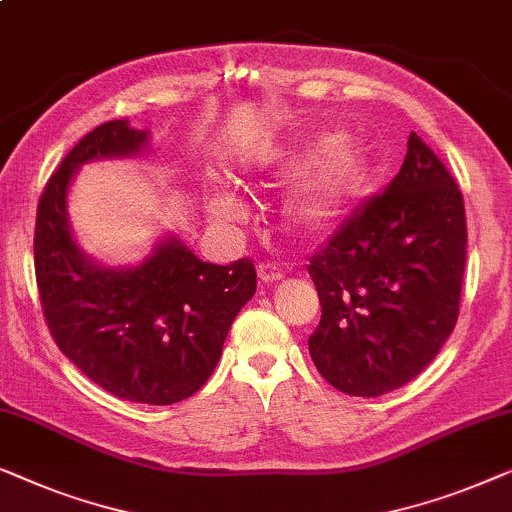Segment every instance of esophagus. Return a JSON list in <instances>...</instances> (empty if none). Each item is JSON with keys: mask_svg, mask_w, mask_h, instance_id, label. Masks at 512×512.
<instances>
[{"mask_svg": "<svg viewBox=\"0 0 512 512\" xmlns=\"http://www.w3.org/2000/svg\"><path fill=\"white\" fill-rule=\"evenodd\" d=\"M257 276H259V280H262V283H278V280L285 278V273L278 264L264 262V264H259Z\"/></svg>", "mask_w": 512, "mask_h": 512, "instance_id": "esophagus-1", "label": "esophagus"}]
</instances>
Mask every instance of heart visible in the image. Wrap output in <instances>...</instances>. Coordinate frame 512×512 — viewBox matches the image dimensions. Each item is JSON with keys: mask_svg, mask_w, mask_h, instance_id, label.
<instances>
[{"mask_svg": "<svg viewBox=\"0 0 512 512\" xmlns=\"http://www.w3.org/2000/svg\"><path fill=\"white\" fill-rule=\"evenodd\" d=\"M259 169L276 174H297L283 201V215L294 232L318 236L343 218L371 178V153L355 134L336 132L283 155H255ZM206 208L220 225H236L243 204L227 185H213Z\"/></svg>", "mask_w": 512, "mask_h": 512, "instance_id": "heart-1", "label": "heart"}]
</instances>
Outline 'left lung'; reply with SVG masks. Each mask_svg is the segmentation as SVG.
Returning <instances> with one entry per match:
<instances>
[{
  "instance_id": "8db88e82",
  "label": "left lung",
  "mask_w": 512,
  "mask_h": 512,
  "mask_svg": "<svg viewBox=\"0 0 512 512\" xmlns=\"http://www.w3.org/2000/svg\"><path fill=\"white\" fill-rule=\"evenodd\" d=\"M462 192L415 132L397 178L308 264L322 306L315 369L352 397L399 390L434 362L459 315Z\"/></svg>"
}]
</instances>
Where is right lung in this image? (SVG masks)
Masks as SVG:
<instances>
[{"instance_id": "add662e5", "label": "right lung", "mask_w": 512, "mask_h": 512, "mask_svg": "<svg viewBox=\"0 0 512 512\" xmlns=\"http://www.w3.org/2000/svg\"><path fill=\"white\" fill-rule=\"evenodd\" d=\"M148 129L111 120L85 134L41 194L34 266L43 315L57 348L118 399L169 406L192 397L222 355L229 327L253 299V262H204L178 232L136 264L85 253L69 220L71 183L83 164L134 160Z\"/></svg>"}]
</instances>
